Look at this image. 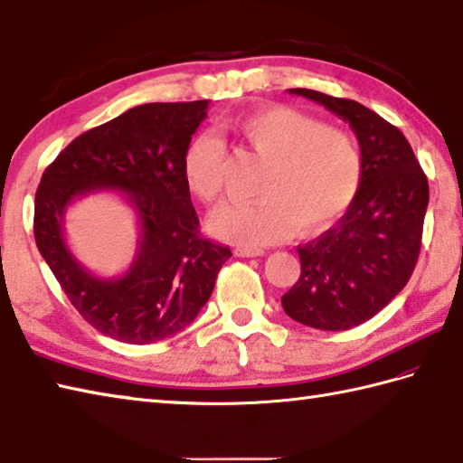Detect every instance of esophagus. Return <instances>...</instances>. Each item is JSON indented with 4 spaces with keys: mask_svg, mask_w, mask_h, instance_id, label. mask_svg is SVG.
<instances>
[{
    "mask_svg": "<svg viewBox=\"0 0 463 463\" xmlns=\"http://www.w3.org/2000/svg\"><path fill=\"white\" fill-rule=\"evenodd\" d=\"M234 252H237V257H247V259L262 257V254H264L262 249H250V247H241V249H237Z\"/></svg>",
    "mask_w": 463,
    "mask_h": 463,
    "instance_id": "esophagus-1",
    "label": "esophagus"
}]
</instances>
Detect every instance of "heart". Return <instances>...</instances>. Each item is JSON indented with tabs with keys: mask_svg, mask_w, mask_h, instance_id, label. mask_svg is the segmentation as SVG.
<instances>
[{
	"mask_svg": "<svg viewBox=\"0 0 463 463\" xmlns=\"http://www.w3.org/2000/svg\"><path fill=\"white\" fill-rule=\"evenodd\" d=\"M226 133L264 161L257 201L226 203L209 219L216 237L239 247H264L292 232L308 234L348 209L362 183V153L352 135L324 127L292 107H267L226 121ZM224 149L201 133L186 145L183 179L204 203L221 191Z\"/></svg>",
	"mask_w": 463,
	"mask_h": 463,
	"instance_id": "b5f03b06",
	"label": "heart"
}]
</instances>
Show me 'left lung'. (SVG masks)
Here are the masks:
<instances>
[{"instance_id": "obj_1", "label": "left lung", "mask_w": 463, "mask_h": 463, "mask_svg": "<svg viewBox=\"0 0 463 463\" xmlns=\"http://www.w3.org/2000/svg\"><path fill=\"white\" fill-rule=\"evenodd\" d=\"M346 121L362 153V183L334 229L297 249L300 279L282 297L292 320L318 330H348L370 320L414 272L428 179L398 127L352 99L288 90Z\"/></svg>"}]
</instances>
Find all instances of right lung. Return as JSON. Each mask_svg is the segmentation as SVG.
Here are the masks:
<instances>
[{
	"mask_svg": "<svg viewBox=\"0 0 463 463\" xmlns=\"http://www.w3.org/2000/svg\"><path fill=\"white\" fill-rule=\"evenodd\" d=\"M209 101L146 103L85 131L47 166L35 193L33 234L67 298L95 330L125 344H153L196 318L211 298L229 247L201 237L183 179V155ZM117 190L137 213L140 242L121 278L87 271L62 237L66 206Z\"/></svg>",
	"mask_w": 463,
	"mask_h": 463,
	"instance_id": "obj_1",
	"label": "right lung"
}]
</instances>
